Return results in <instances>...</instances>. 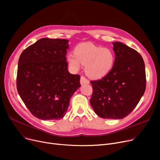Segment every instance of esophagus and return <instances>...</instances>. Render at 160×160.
I'll return each instance as SVG.
<instances>
[{
    "mask_svg": "<svg viewBox=\"0 0 160 160\" xmlns=\"http://www.w3.org/2000/svg\"><path fill=\"white\" fill-rule=\"evenodd\" d=\"M89 83V81L85 77H83L82 76L81 78H80V83L82 85L83 84H88Z\"/></svg>",
    "mask_w": 160,
    "mask_h": 160,
    "instance_id": "esophagus-1",
    "label": "esophagus"
}]
</instances>
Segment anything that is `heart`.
Instances as JSON below:
<instances>
[{
    "label": "heart",
    "mask_w": 160,
    "mask_h": 160,
    "mask_svg": "<svg viewBox=\"0 0 160 160\" xmlns=\"http://www.w3.org/2000/svg\"><path fill=\"white\" fill-rule=\"evenodd\" d=\"M67 58L73 70L79 69L82 63L84 64L86 74L90 78L95 79L107 75L112 69L115 62V55L111 49L91 43L78 45L74 52L68 54Z\"/></svg>",
    "instance_id": "obj_1"
}]
</instances>
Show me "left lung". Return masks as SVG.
<instances>
[{
	"label": "left lung",
	"mask_w": 160,
	"mask_h": 160,
	"mask_svg": "<svg viewBox=\"0 0 160 160\" xmlns=\"http://www.w3.org/2000/svg\"><path fill=\"white\" fill-rule=\"evenodd\" d=\"M112 69L101 79L90 81V103L97 115L121 119L136 107L146 89L145 63L140 54L120 42H114Z\"/></svg>",
	"instance_id": "1"
}]
</instances>
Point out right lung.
<instances>
[{
    "label": "right lung",
    "instance_id": "right-lung-1",
    "mask_svg": "<svg viewBox=\"0 0 160 160\" xmlns=\"http://www.w3.org/2000/svg\"><path fill=\"white\" fill-rule=\"evenodd\" d=\"M67 39L42 38L19 57L17 89L25 106L38 119H62L71 97L80 87V76L67 70Z\"/></svg>",
    "mask_w": 160,
    "mask_h": 160
}]
</instances>
